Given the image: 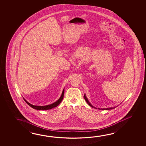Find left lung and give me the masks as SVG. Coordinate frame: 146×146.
I'll list each match as a JSON object with an SVG mask.
<instances>
[{"label": "left lung", "instance_id": "left-lung-1", "mask_svg": "<svg viewBox=\"0 0 146 146\" xmlns=\"http://www.w3.org/2000/svg\"><path fill=\"white\" fill-rule=\"evenodd\" d=\"M84 98L85 100L86 101V102L88 103V105H90L91 107L94 108V106H93L92 105H91V103L89 102V101H88V99H87V98L86 97V95H84ZM116 108V107H113V108H101V109H100V108H99V110H112V109H113V108ZM94 108H95V107H94Z\"/></svg>", "mask_w": 146, "mask_h": 146}]
</instances>
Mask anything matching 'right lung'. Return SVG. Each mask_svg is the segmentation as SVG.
I'll return each mask as SVG.
<instances>
[{"mask_svg": "<svg viewBox=\"0 0 146 146\" xmlns=\"http://www.w3.org/2000/svg\"><path fill=\"white\" fill-rule=\"evenodd\" d=\"M64 95V89L63 90V91H62V95L60 96V99H59L57 101H56L54 103H52V104H50V105H46V106H36V105H32L31 104L29 103L26 100H25L24 98H23V99H24V101L26 102V103H27L28 105H29L31 107L33 108L34 109L37 110H50V109H51V108H53L56 107L58 105H59L60 103L62 102V99H63Z\"/></svg>", "mask_w": 146, "mask_h": 146, "instance_id": "obj_1", "label": "right lung"}]
</instances>
